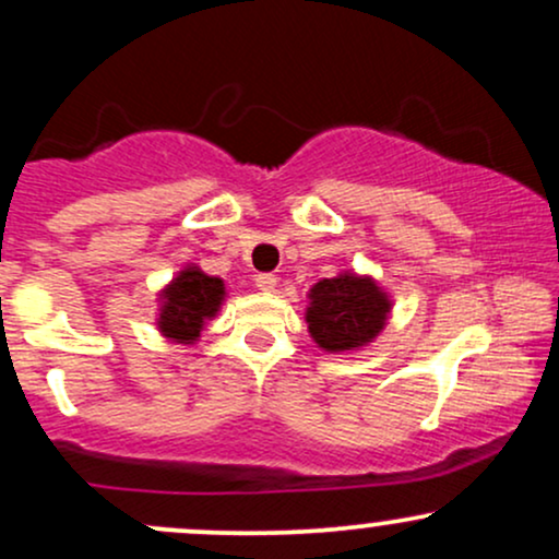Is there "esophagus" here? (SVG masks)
<instances>
[{
  "mask_svg": "<svg viewBox=\"0 0 559 559\" xmlns=\"http://www.w3.org/2000/svg\"><path fill=\"white\" fill-rule=\"evenodd\" d=\"M254 286H258L260 292H273V288L278 286V278H275L273 273H260L258 278H254Z\"/></svg>",
  "mask_w": 559,
  "mask_h": 559,
  "instance_id": "1",
  "label": "esophagus"
}]
</instances>
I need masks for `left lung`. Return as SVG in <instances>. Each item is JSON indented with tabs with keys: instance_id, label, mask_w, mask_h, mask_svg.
I'll use <instances>...</instances> for the list:
<instances>
[{
	"instance_id": "1",
	"label": "left lung",
	"mask_w": 559,
	"mask_h": 559,
	"mask_svg": "<svg viewBox=\"0 0 559 559\" xmlns=\"http://www.w3.org/2000/svg\"><path fill=\"white\" fill-rule=\"evenodd\" d=\"M391 301L368 275L342 273L310 288L307 329L325 352L360 349L386 325Z\"/></svg>"
}]
</instances>
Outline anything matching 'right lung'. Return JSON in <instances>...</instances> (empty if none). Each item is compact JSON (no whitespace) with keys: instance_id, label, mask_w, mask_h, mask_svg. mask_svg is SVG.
Wrapping results in <instances>:
<instances>
[{"instance_id":"right-lung-1","label":"right lung","mask_w":559,"mask_h":559,"mask_svg":"<svg viewBox=\"0 0 559 559\" xmlns=\"http://www.w3.org/2000/svg\"><path fill=\"white\" fill-rule=\"evenodd\" d=\"M226 297L221 278L202 273L199 267H183L163 292L157 325L163 336L178 344H194L204 329V320L215 318Z\"/></svg>"}]
</instances>
